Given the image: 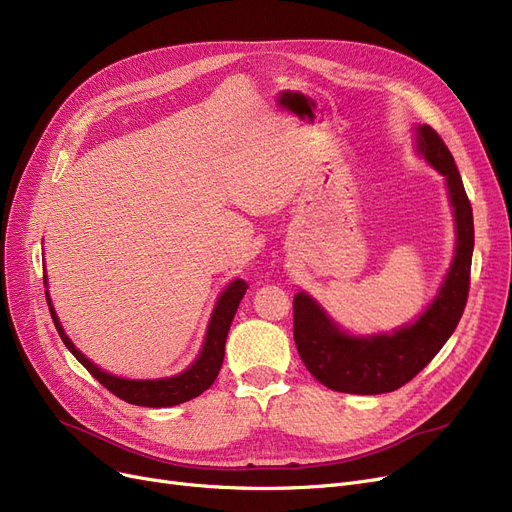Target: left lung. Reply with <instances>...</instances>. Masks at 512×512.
<instances>
[{"mask_svg":"<svg viewBox=\"0 0 512 512\" xmlns=\"http://www.w3.org/2000/svg\"><path fill=\"white\" fill-rule=\"evenodd\" d=\"M420 154L447 179L456 215V257L430 308L413 325L392 335L350 337L339 331L306 293L293 299V337L301 361L316 380L337 392L382 394L411 382L456 331L470 289L475 223L458 166L439 132L418 128Z\"/></svg>","mask_w":512,"mask_h":512,"instance_id":"obj_1","label":"left lung"}]
</instances>
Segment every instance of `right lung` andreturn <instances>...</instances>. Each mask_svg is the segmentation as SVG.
<instances>
[{"instance_id": "right-lung-1", "label": "right lung", "mask_w": 512, "mask_h": 512, "mask_svg": "<svg viewBox=\"0 0 512 512\" xmlns=\"http://www.w3.org/2000/svg\"><path fill=\"white\" fill-rule=\"evenodd\" d=\"M44 285H46V276H44ZM246 289H249V285H246L242 278H238L223 291V295L219 297L217 306H215V312L211 316V323H208L206 339H204V346H202L198 361L189 369H185L183 373L173 375V377H164V380H124V377L109 375V373L101 371L97 365H92L80 350H75L71 339L65 335L59 318H56V314H54V308L50 304L48 295H46V299H48L54 327H56V331H59L63 344L88 369V373L94 377V380L101 382L111 394H116L118 399L130 403V405L173 407V405L196 399V396H200L204 390L211 388V384L217 380L221 363H223V354H225L227 331H230L234 314L238 310V304L244 297Z\"/></svg>"}]
</instances>
